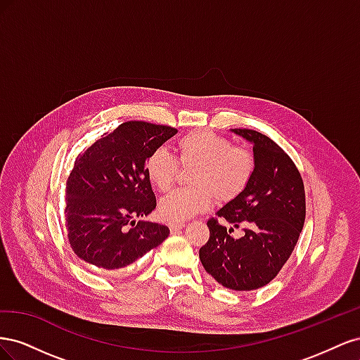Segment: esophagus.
Segmentation results:
<instances>
[{"label":"esophagus","mask_w":360,"mask_h":360,"mask_svg":"<svg viewBox=\"0 0 360 360\" xmlns=\"http://www.w3.org/2000/svg\"><path fill=\"white\" fill-rule=\"evenodd\" d=\"M183 226H184V224H183V222L169 224V230H171V233H177V231H180V230H181Z\"/></svg>","instance_id":"esophagus-1"}]
</instances>
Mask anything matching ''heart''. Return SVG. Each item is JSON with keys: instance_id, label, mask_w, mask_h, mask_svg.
<instances>
[{"instance_id": "b5f03b06", "label": "heart", "mask_w": 360, "mask_h": 360, "mask_svg": "<svg viewBox=\"0 0 360 360\" xmlns=\"http://www.w3.org/2000/svg\"><path fill=\"white\" fill-rule=\"evenodd\" d=\"M176 158L158 148L146 160V174L151 186L167 192L176 181L180 167L192 168L193 188L177 189L159 202V216L167 222H184L217 202L233 201L240 195L255 171L254 153L245 146L212 130L197 129L176 141Z\"/></svg>"}]
</instances>
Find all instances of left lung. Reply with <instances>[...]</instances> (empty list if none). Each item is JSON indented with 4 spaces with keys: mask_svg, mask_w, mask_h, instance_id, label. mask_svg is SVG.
Wrapping results in <instances>:
<instances>
[{
    "mask_svg": "<svg viewBox=\"0 0 360 360\" xmlns=\"http://www.w3.org/2000/svg\"><path fill=\"white\" fill-rule=\"evenodd\" d=\"M231 130L254 146L255 171L248 188L207 221L210 238L200 249V259L221 285L250 291L267 285L287 263L302 233L307 204L300 172L275 141L257 130ZM240 224L245 234L234 239L231 231Z\"/></svg>",
    "mask_w": 360,
    "mask_h": 360,
    "instance_id": "obj_1",
    "label": "left lung"
}]
</instances>
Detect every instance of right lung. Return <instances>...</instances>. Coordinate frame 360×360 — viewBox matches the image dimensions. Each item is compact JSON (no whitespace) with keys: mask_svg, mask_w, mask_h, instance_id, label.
Segmentation results:
<instances>
[{"mask_svg":"<svg viewBox=\"0 0 360 360\" xmlns=\"http://www.w3.org/2000/svg\"><path fill=\"white\" fill-rule=\"evenodd\" d=\"M176 134L171 126L126 122L76 158L64 225L73 252L86 264L118 271L169 236L168 226L141 217L156 207L146 160Z\"/></svg>","mask_w":360,"mask_h":360,"instance_id":"add662e5","label":"right lung"}]
</instances>
